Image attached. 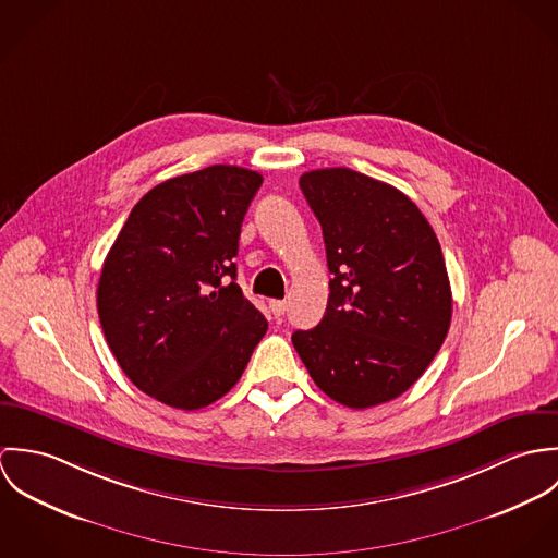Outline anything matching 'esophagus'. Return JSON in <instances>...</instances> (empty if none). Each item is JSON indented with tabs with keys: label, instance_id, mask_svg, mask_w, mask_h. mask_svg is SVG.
Masks as SVG:
<instances>
[{
	"label": "esophagus",
	"instance_id": "1",
	"mask_svg": "<svg viewBox=\"0 0 558 558\" xmlns=\"http://www.w3.org/2000/svg\"><path fill=\"white\" fill-rule=\"evenodd\" d=\"M268 307H270V312H272L275 318H281V316L286 314V310H288V303H286V301H270Z\"/></svg>",
	"mask_w": 558,
	"mask_h": 558
}]
</instances>
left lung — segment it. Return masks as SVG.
<instances>
[{"label": "left lung", "mask_w": 558, "mask_h": 558, "mask_svg": "<svg viewBox=\"0 0 558 558\" xmlns=\"http://www.w3.org/2000/svg\"><path fill=\"white\" fill-rule=\"evenodd\" d=\"M301 189L332 275L324 318L292 343L319 389L348 408L399 398L427 369L451 324L440 242L396 186L348 167L314 169Z\"/></svg>", "instance_id": "8db88e82"}]
</instances>
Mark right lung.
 I'll use <instances>...</instances> for the list:
<instances>
[{"mask_svg":"<svg viewBox=\"0 0 558 558\" xmlns=\"http://www.w3.org/2000/svg\"><path fill=\"white\" fill-rule=\"evenodd\" d=\"M259 186L257 171L236 165L169 178L137 202L105 257V339L131 383L171 408L223 398L268 330L232 262Z\"/></svg>","mask_w":558,"mask_h":558,"instance_id":"add662e5","label":"right lung"}]
</instances>
